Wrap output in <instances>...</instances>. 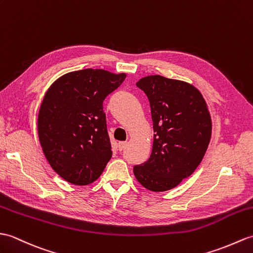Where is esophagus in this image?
I'll return each instance as SVG.
<instances>
[{
    "label": "esophagus",
    "mask_w": 253,
    "mask_h": 253,
    "mask_svg": "<svg viewBox=\"0 0 253 253\" xmlns=\"http://www.w3.org/2000/svg\"><path fill=\"white\" fill-rule=\"evenodd\" d=\"M127 146V142H120L119 143V150L123 151Z\"/></svg>",
    "instance_id": "obj_1"
}]
</instances>
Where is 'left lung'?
<instances>
[{"instance_id": "1", "label": "left lung", "mask_w": 253, "mask_h": 253, "mask_svg": "<svg viewBox=\"0 0 253 253\" xmlns=\"http://www.w3.org/2000/svg\"><path fill=\"white\" fill-rule=\"evenodd\" d=\"M148 96L154 139L150 158L133 167L145 189L164 192L190 177L206 153L211 117L203 95L193 85L150 75L137 82Z\"/></svg>"}]
</instances>
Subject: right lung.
I'll list each match as a JSON object with an SVG mask.
<instances>
[{
  "label": "right lung",
  "mask_w": 253,
  "mask_h": 253,
  "mask_svg": "<svg viewBox=\"0 0 253 253\" xmlns=\"http://www.w3.org/2000/svg\"><path fill=\"white\" fill-rule=\"evenodd\" d=\"M125 79V73L85 69L62 75L46 91L39 139L51 168L70 183H92L112 157L102 104Z\"/></svg>",
  "instance_id": "add662e5"
}]
</instances>
